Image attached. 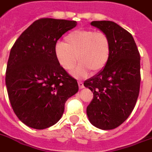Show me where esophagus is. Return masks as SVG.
Segmentation results:
<instances>
[{
    "instance_id": "1",
    "label": "esophagus",
    "mask_w": 152,
    "mask_h": 152,
    "mask_svg": "<svg viewBox=\"0 0 152 152\" xmlns=\"http://www.w3.org/2000/svg\"><path fill=\"white\" fill-rule=\"evenodd\" d=\"M78 85H79V87H80V89H83V88H84L83 83L81 82V81H79Z\"/></svg>"
}]
</instances>
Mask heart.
<instances>
[{
  "mask_svg": "<svg viewBox=\"0 0 152 152\" xmlns=\"http://www.w3.org/2000/svg\"><path fill=\"white\" fill-rule=\"evenodd\" d=\"M111 53V42L104 31L94 29H76L64 38V42H58L55 47L57 61L66 70H72L76 78H84L89 69L96 72L107 64Z\"/></svg>",
  "mask_w": 152,
  "mask_h": 152,
  "instance_id": "b5f03b06",
  "label": "heart"
}]
</instances>
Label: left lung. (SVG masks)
<instances>
[{
    "label": "left lung",
    "instance_id": "1",
    "mask_svg": "<svg viewBox=\"0 0 152 152\" xmlns=\"http://www.w3.org/2000/svg\"><path fill=\"white\" fill-rule=\"evenodd\" d=\"M91 25L109 36L111 53L107 64L84 86L94 93L86 108L90 123L102 130L114 129L125 121L134 108L140 90V53L127 30L110 21Z\"/></svg>",
    "mask_w": 152,
    "mask_h": 152
}]
</instances>
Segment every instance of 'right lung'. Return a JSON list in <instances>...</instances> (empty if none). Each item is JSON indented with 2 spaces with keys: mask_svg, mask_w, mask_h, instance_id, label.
I'll use <instances>...</instances> for the list:
<instances>
[{
  "mask_svg": "<svg viewBox=\"0 0 152 152\" xmlns=\"http://www.w3.org/2000/svg\"><path fill=\"white\" fill-rule=\"evenodd\" d=\"M76 21L40 18L24 31L10 52L6 86L14 112L35 129L54 125L64 112L66 100L78 92L76 80L57 61L55 47Z\"/></svg>",
  "mask_w": 152,
  "mask_h": 152,
  "instance_id": "1",
  "label": "right lung"
}]
</instances>
